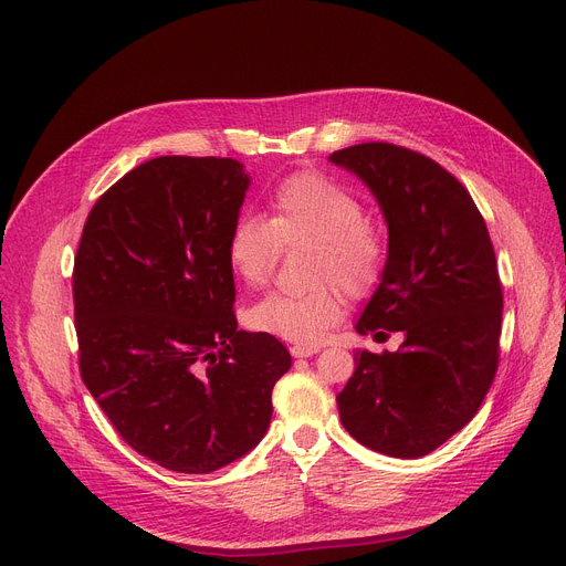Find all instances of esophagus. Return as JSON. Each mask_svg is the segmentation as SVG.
Here are the masks:
<instances>
[{"label": "esophagus", "instance_id": "1", "mask_svg": "<svg viewBox=\"0 0 566 566\" xmlns=\"http://www.w3.org/2000/svg\"><path fill=\"white\" fill-rule=\"evenodd\" d=\"M318 353V346H307V344H295L291 346L293 358H312V355Z\"/></svg>", "mask_w": 566, "mask_h": 566}]
</instances>
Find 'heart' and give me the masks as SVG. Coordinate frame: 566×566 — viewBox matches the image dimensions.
I'll return each instance as SVG.
<instances>
[{
    "instance_id": "b5f03b06",
    "label": "heart",
    "mask_w": 566,
    "mask_h": 566,
    "mask_svg": "<svg viewBox=\"0 0 566 566\" xmlns=\"http://www.w3.org/2000/svg\"><path fill=\"white\" fill-rule=\"evenodd\" d=\"M312 243L307 280L301 293H271L252 305L245 321L252 331L295 344H316L342 318L337 291L360 298L380 280L385 243L365 220L363 203L333 178L301 171L273 190L271 216H238L227 235V259L245 286L271 277L280 245Z\"/></svg>"
}]
</instances>
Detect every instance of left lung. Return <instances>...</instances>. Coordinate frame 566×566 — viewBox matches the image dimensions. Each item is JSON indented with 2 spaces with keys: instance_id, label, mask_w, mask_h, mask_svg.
Segmentation results:
<instances>
[{
  "instance_id": "1",
  "label": "left lung",
  "mask_w": 566,
  "mask_h": 566,
  "mask_svg": "<svg viewBox=\"0 0 566 566\" xmlns=\"http://www.w3.org/2000/svg\"><path fill=\"white\" fill-rule=\"evenodd\" d=\"M376 197L388 259L355 331L403 333L397 353L355 350L337 395L344 429L365 448L420 459L478 415L500 355L502 286L486 222L431 158L388 142L328 158Z\"/></svg>"
}]
</instances>
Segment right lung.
<instances>
[{"mask_svg": "<svg viewBox=\"0 0 566 566\" xmlns=\"http://www.w3.org/2000/svg\"><path fill=\"white\" fill-rule=\"evenodd\" d=\"M250 188L231 158L163 156L94 203L73 268L80 371L130 448L206 474L254 450L286 346L238 331L227 235Z\"/></svg>", "mask_w": 566, "mask_h": 566, "instance_id": "right-lung-1", "label": "right lung"}]
</instances>
